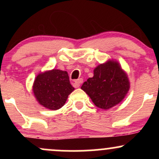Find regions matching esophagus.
Here are the masks:
<instances>
[{
    "mask_svg": "<svg viewBox=\"0 0 159 159\" xmlns=\"http://www.w3.org/2000/svg\"><path fill=\"white\" fill-rule=\"evenodd\" d=\"M82 82H83V79H82V78H79V79L75 80V84L76 87H79V86L81 85V84H82Z\"/></svg>",
    "mask_w": 159,
    "mask_h": 159,
    "instance_id": "obj_1",
    "label": "esophagus"
}]
</instances>
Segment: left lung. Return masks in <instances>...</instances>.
Instances as JSON below:
<instances>
[{
	"instance_id": "obj_1",
	"label": "left lung",
	"mask_w": 159,
	"mask_h": 159,
	"mask_svg": "<svg viewBox=\"0 0 159 159\" xmlns=\"http://www.w3.org/2000/svg\"><path fill=\"white\" fill-rule=\"evenodd\" d=\"M93 72V77L81 86L82 90L99 108L107 110L119 104L129 90V79L119 63L108 61L98 66Z\"/></svg>"
}]
</instances>
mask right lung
Returning a JSON list of instances; mask_svg holds the SVG:
<instances>
[{
	"label": "right lung",
	"instance_id": "right-lung-1",
	"mask_svg": "<svg viewBox=\"0 0 159 159\" xmlns=\"http://www.w3.org/2000/svg\"><path fill=\"white\" fill-rule=\"evenodd\" d=\"M73 90L66 71L59 69L39 74L33 86V91L39 103L50 110H57L63 107Z\"/></svg>",
	"mask_w": 159,
	"mask_h": 159
}]
</instances>
